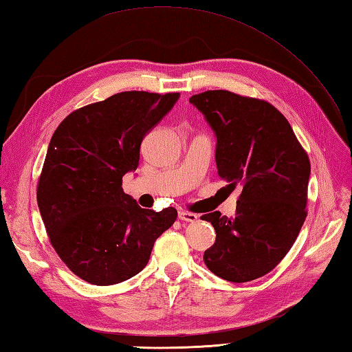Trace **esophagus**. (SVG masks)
<instances>
[{
  "instance_id": "1",
  "label": "esophagus",
  "mask_w": 352,
  "mask_h": 352,
  "mask_svg": "<svg viewBox=\"0 0 352 352\" xmlns=\"http://www.w3.org/2000/svg\"><path fill=\"white\" fill-rule=\"evenodd\" d=\"M178 218H180L182 221L195 223L198 219V215H195V213H192V212H188V210H180L178 212Z\"/></svg>"
}]
</instances>
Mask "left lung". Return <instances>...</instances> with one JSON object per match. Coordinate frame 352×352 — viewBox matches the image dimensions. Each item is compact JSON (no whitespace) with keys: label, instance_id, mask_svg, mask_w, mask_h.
Returning a JSON list of instances; mask_svg holds the SVG:
<instances>
[{"label":"left lung","instance_id":"8db88e82","mask_svg":"<svg viewBox=\"0 0 352 352\" xmlns=\"http://www.w3.org/2000/svg\"><path fill=\"white\" fill-rule=\"evenodd\" d=\"M189 102L217 134L218 175L232 190L243 189L235 217H201L217 232L204 264L229 282L258 279L284 259L305 221L308 154L284 114L267 100L209 89Z\"/></svg>","mask_w":352,"mask_h":352}]
</instances>
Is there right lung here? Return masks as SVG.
Here are the masks:
<instances>
[{
  "label": "right lung",
  "mask_w": 352,
  "mask_h": 352,
  "mask_svg": "<svg viewBox=\"0 0 352 352\" xmlns=\"http://www.w3.org/2000/svg\"><path fill=\"white\" fill-rule=\"evenodd\" d=\"M178 93L123 91L68 114L48 144L36 198L48 239L70 270L93 285H113L146 267L155 239L177 210L142 209L123 192L143 137Z\"/></svg>",
  "instance_id": "right-lung-1"
}]
</instances>
